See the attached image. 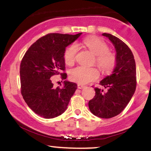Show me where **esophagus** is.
I'll return each mask as SVG.
<instances>
[{"instance_id":"1","label":"esophagus","mask_w":151,"mask_h":151,"mask_svg":"<svg viewBox=\"0 0 151 151\" xmlns=\"http://www.w3.org/2000/svg\"><path fill=\"white\" fill-rule=\"evenodd\" d=\"M85 87V85H81V84H78V89H83Z\"/></svg>"}]
</instances>
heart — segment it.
<instances>
[{
    "instance_id": "obj_1",
    "label": "heart",
    "mask_w": 151,
    "mask_h": 151,
    "mask_svg": "<svg viewBox=\"0 0 151 151\" xmlns=\"http://www.w3.org/2000/svg\"><path fill=\"white\" fill-rule=\"evenodd\" d=\"M86 47L95 55L94 63L104 73L111 72L116 65L115 55L109 50V46L101 38L96 36L87 37L83 40ZM78 52V46L73 43L66 47L64 52V60L68 66L75 63ZM70 78L81 85H85L95 81L99 77V71L96 67L78 66L73 68L69 73Z\"/></svg>"
}]
</instances>
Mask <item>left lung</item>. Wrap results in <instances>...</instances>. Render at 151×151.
Returning a JSON list of instances; mask_svg holds the SVG:
<instances>
[{"instance_id":"1","label":"left lung","mask_w":151,"mask_h":151,"mask_svg":"<svg viewBox=\"0 0 151 151\" xmlns=\"http://www.w3.org/2000/svg\"><path fill=\"white\" fill-rule=\"evenodd\" d=\"M114 45L116 65L113 73L100 82L106 90L94 87L95 96L89 101V109L94 115L109 119L125 109L137 87V70L132 52L123 41L110 33H103Z\"/></svg>"}]
</instances>
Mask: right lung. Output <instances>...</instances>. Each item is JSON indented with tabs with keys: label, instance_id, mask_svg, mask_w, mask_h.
<instances>
[{
	"label": "right lung",
	"instance_id": "1",
	"mask_svg": "<svg viewBox=\"0 0 151 151\" xmlns=\"http://www.w3.org/2000/svg\"><path fill=\"white\" fill-rule=\"evenodd\" d=\"M81 34L45 35L31 45L22 59V95L29 107L42 118H53L62 114L77 89L76 83L66 81L62 87H55L52 77L60 75L62 81L66 80L64 52Z\"/></svg>",
	"mask_w": 151,
	"mask_h": 151
}]
</instances>
